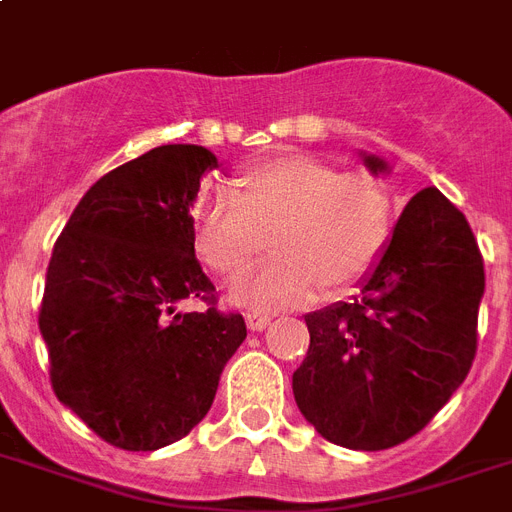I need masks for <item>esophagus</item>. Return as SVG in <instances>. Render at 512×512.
Instances as JSON below:
<instances>
[{
	"label": "esophagus",
	"mask_w": 512,
	"mask_h": 512,
	"mask_svg": "<svg viewBox=\"0 0 512 512\" xmlns=\"http://www.w3.org/2000/svg\"><path fill=\"white\" fill-rule=\"evenodd\" d=\"M269 322H272V319H269L266 314H248L246 316V324L251 332H264V329L269 327Z\"/></svg>",
	"instance_id": "34e87169"
}]
</instances>
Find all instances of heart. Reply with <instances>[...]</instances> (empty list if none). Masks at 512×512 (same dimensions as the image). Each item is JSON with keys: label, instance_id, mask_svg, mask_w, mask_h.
I'll return each mask as SVG.
<instances>
[{"label": "heart", "instance_id": "b5f03b06", "mask_svg": "<svg viewBox=\"0 0 512 512\" xmlns=\"http://www.w3.org/2000/svg\"><path fill=\"white\" fill-rule=\"evenodd\" d=\"M235 198L214 193L196 206L198 256L225 277H240L272 243L277 253L232 287L243 306H287L356 282L390 235V196L363 172H335L303 154L251 164L232 183ZM270 240L266 241L265 238Z\"/></svg>", "mask_w": 512, "mask_h": 512}]
</instances>
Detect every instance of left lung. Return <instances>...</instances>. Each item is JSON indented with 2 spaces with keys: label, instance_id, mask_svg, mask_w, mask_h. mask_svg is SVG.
<instances>
[{
  "label": "left lung",
  "instance_id": "8db88e82",
  "mask_svg": "<svg viewBox=\"0 0 512 512\" xmlns=\"http://www.w3.org/2000/svg\"><path fill=\"white\" fill-rule=\"evenodd\" d=\"M371 175L390 172L361 151ZM484 261L466 217L437 188L405 204L361 295L306 316L293 374L303 418L350 450H387L424 429L476 356Z\"/></svg>",
  "mask_w": 512,
  "mask_h": 512
}]
</instances>
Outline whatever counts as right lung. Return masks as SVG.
Listing matches in <instances>:
<instances>
[{"instance_id": "add662e5", "label": "right lung", "mask_w": 512, "mask_h": 512, "mask_svg": "<svg viewBox=\"0 0 512 512\" xmlns=\"http://www.w3.org/2000/svg\"><path fill=\"white\" fill-rule=\"evenodd\" d=\"M214 167L193 143L146 151L96 180L54 243L38 314L54 395L122 450L183 439L246 340L243 316L214 308L193 248L190 209ZM188 297L212 308L185 315Z\"/></svg>"}]
</instances>
